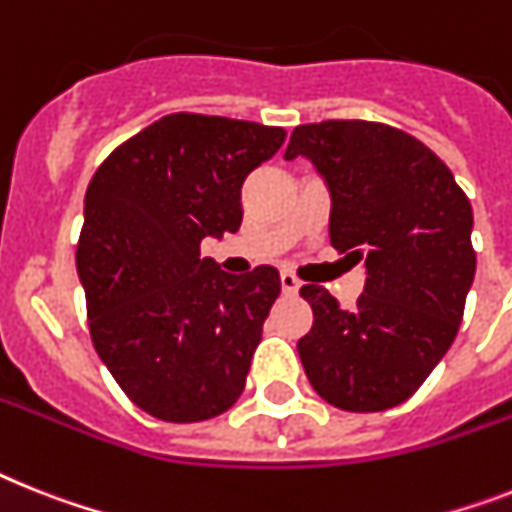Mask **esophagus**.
Listing matches in <instances>:
<instances>
[{
    "mask_svg": "<svg viewBox=\"0 0 512 512\" xmlns=\"http://www.w3.org/2000/svg\"><path fill=\"white\" fill-rule=\"evenodd\" d=\"M299 286H302V283H299V278H296L294 273H289V270H283V273H281V289L286 291V294H296V291H299Z\"/></svg>",
    "mask_w": 512,
    "mask_h": 512,
    "instance_id": "1",
    "label": "esophagus"
}]
</instances>
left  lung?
<instances>
[{
	"label": "left lung",
	"mask_w": 512,
	"mask_h": 512,
	"mask_svg": "<svg viewBox=\"0 0 512 512\" xmlns=\"http://www.w3.org/2000/svg\"><path fill=\"white\" fill-rule=\"evenodd\" d=\"M304 156L330 192V244L364 260L354 307L299 289L315 312L296 349L312 388L343 411H385L419 390L450 349L474 283V213L440 158L380 122L302 124L286 161Z\"/></svg>",
	"instance_id": "8db88e82"
}]
</instances>
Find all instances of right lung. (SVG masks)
<instances>
[{"mask_svg": "<svg viewBox=\"0 0 512 512\" xmlns=\"http://www.w3.org/2000/svg\"><path fill=\"white\" fill-rule=\"evenodd\" d=\"M286 140L281 127L169 114L98 166L85 192L77 276L101 362L135 406L205 422L242 395L278 270L223 273L205 236L242 226V184Z\"/></svg>", "mask_w": 512, "mask_h": 512, "instance_id": "add662e5", "label": "right lung"}]
</instances>
